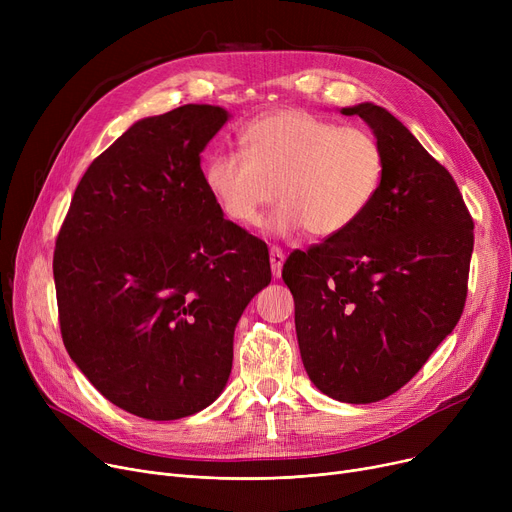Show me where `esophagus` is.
<instances>
[{"label": "esophagus", "instance_id": "34e87169", "mask_svg": "<svg viewBox=\"0 0 512 512\" xmlns=\"http://www.w3.org/2000/svg\"><path fill=\"white\" fill-rule=\"evenodd\" d=\"M284 259H286V255H284V251H282L280 247H272V249H270V263H272V274H274V278H280Z\"/></svg>", "mask_w": 512, "mask_h": 512}]
</instances>
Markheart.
Returning <instances> with one entry per match:
<instances>
[{
	"label": "heart",
	"mask_w": 512,
	"mask_h": 512,
	"mask_svg": "<svg viewBox=\"0 0 512 512\" xmlns=\"http://www.w3.org/2000/svg\"><path fill=\"white\" fill-rule=\"evenodd\" d=\"M240 151H220L205 166L207 191L226 218L255 226L280 203L272 228L332 238L353 228L384 178V153L371 132L338 126L303 110H278L249 122Z\"/></svg>",
	"instance_id": "b5f03b06"
}]
</instances>
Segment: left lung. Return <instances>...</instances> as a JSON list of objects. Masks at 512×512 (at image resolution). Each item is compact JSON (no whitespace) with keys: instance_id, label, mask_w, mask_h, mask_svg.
I'll return each instance as SVG.
<instances>
[{"instance_id":"left-lung-1","label":"left lung","mask_w":512,"mask_h":512,"mask_svg":"<svg viewBox=\"0 0 512 512\" xmlns=\"http://www.w3.org/2000/svg\"><path fill=\"white\" fill-rule=\"evenodd\" d=\"M342 114L382 147L380 191L353 228L292 251L282 278L311 382L365 405L405 386L461 319L473 218L450 172L384 107Z\"/></svg>"}]
</instances>
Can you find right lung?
Instances as JSON below:
<instances>
[{
	"label": "right lung",
	"instance_id": "right-lung-1",
	"mask_svg": "<svg viewBox=\"0 0 512 512\" xmlns=\"http://www.w3.org/2000/svg\"><path fill=\"white\" fill-rule=\"evenodd\" d=\"M226 120L188 103L132 124L80 178L56 238L66 351L143 419L195 415L220 396L238 319L272 280L265 242L207 191L199 155Z\"/></svg>",
	"mask_w": 512,
	"mask_h": 512
}]
</instances>
